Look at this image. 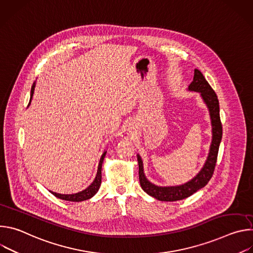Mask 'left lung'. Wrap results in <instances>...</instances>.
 Listing matches in <instances>:
<instances>
[{"instance_id": "left-lung-1", "label": "left lung", "mask_w": 253, "mask_h": 253, "mask_svg": "<svg viewBox=\"0 0 253 253\" xmlns=\"http://www.w3.org/2000/svg\"><path fill=\"white\" fill-rule=\"evenodd\" d=\"M189 90L200 92L201 96L209 108L211 123H212V143L210 146V152L206 160L205 165L202 170L189 182L180 185V186H170V187H158L150 183L144 176L143 173V164L139 155H137L138 165H139V181L142 189L147 194L155 197L161 201H177L182 200L197 190L204 187L211 179L216 161H217V155L219 150V144L222 137V124L220 121L219 115V102L218 98L214 90L211 88L209 83L204 78L203 74L197 69L194 70L193 81L189 85Z\"/></svg>"}]
</instances>
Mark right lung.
<instances>
[{
	"mask_svg": "<svg viewBox=\"0 0 253 253\" xmlns=\"http://www.w3.org/2000/svg\"><path fill=\"white\" fill-rule=\"evenodd\" d=\"M34 90H35V83L33 84L32 86V89H31V98H30V102L28 105H30L31 103V100H32V97H33V94H34ZM106 155V152L103 153V155L101 156V159H100V162H99V166H98V171H97V175H96V178L93 181V183L88 187L86 188L85 190L79 192V193H75V194H58V193H55V192H52L50 191L54 196L60 198V199H63V200H66V201H73V202H79V201H83V200H87L89 198H91L92 196H94L97 191L99 190L100 188V185H101V179H102V176H101V169H102V163H103V160H104V157Z\"/></svg>",
	"mask_w": 253,
	"mask_h": 253,
	"instance_id": "add662e5",
	"label": "right lung"
}]
</instances>
